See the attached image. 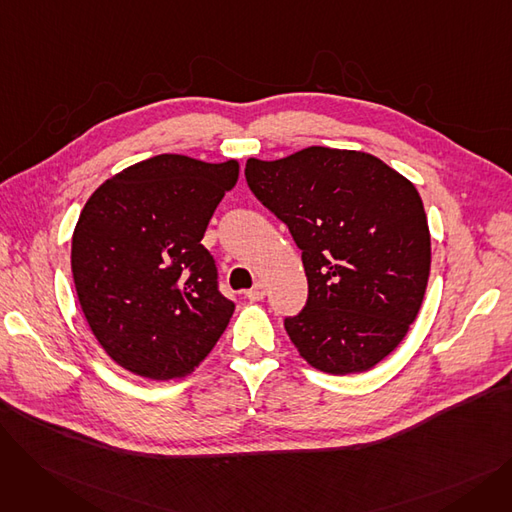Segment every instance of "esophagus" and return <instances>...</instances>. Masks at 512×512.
<instances>
[{
	"label": "esophagus",
	"mask_w": 512,
	"mask_h": 512,
	"mask_svg": "<svg viewBox=\"0 0 512 512\" xmlns=\"http://www.w3.org/2000/svg\"><path fill=\"white\" fill-rule=\"evenodd\" d=\"M245 297L249 301H261L265 297V286L261 282H257L251 290H245Z\"/></svg>",
	"instance_id": "1"
}]
</instances>
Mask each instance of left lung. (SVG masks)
<instances>
[{"label":"left lung","instance_id":"1","mask_svg":"<svg viewBox=\"0 0 512 512\" xmlns=\"http://www.w3.org/2000/svg\"><path fill=\"white\" fill-rule=\"evenodd\" d=\"M255 197L303 251L309 299L284 328L315 369L348 375L386 359L425 297L432 238L415 184L355 149L247 159Z\"/></svg>","mask_w":512,"mask_h":512}]
</instances>
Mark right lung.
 Instances as JSON below:
<instances>
[{"label":"right lung","mask_w":512,"mask_h":512,"mask_svg":"<svg viewBox=\"0 0 512 512\" xmlns=\"http://www.w3.org/2000/svg\"><path fill=\"white\" fill-rule=\"evenodd\" d=\"M238 172V159L161 153L107 178L80 211L70 253L76 297L126 371L184 378L224 334L234 303L218 292L201 238Z\"/></svg>","instance_id":"1"}]
</instances>
